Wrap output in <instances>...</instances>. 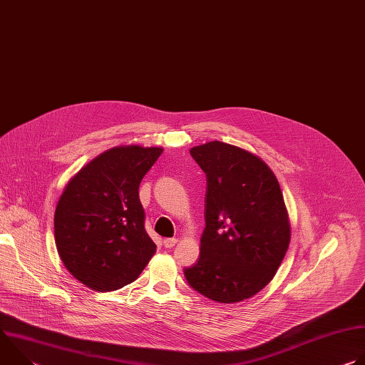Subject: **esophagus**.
I'll list each match as a JSON object with an SVG mask.
<instances>
[{"instance_id":"esophagus-1","label":"esophagus","mask_w":365,"mask_h":365,"mask_svg":"<svg viewBox=\"0 0 365 365\" xmlns=\"http://www.w3.org/2000/svg\"><path fill=\"white\" fill-rule=\"evenodd\" d=\"M176 242H178L176 238H166V240L163 241V245H165L166 248H172V247L176 245Z\"/></svg>"}]
</instances>
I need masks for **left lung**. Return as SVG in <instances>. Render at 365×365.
Returning a JSON list of instances; mask_svg holds the SVG:
<instances>
[{"instance_id": "obj_1", "label": "left lung", "mask_w": 365, "mask_h": 365, "mask_svg": "<svg viewBox=\"0 0 365 365\" xmlns=\"http://www.w3.org/2000/svg\"><path fill=\"white\" fill-rule=\"evenodd\" d=\"M206 175L205 230L187 283L218 303H237L274 277L290 242V222L273 170L248 150L222 141L190 148Z\"/></svg>"}]
</instances>
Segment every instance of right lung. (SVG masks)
I'll use <instances>...</instances> for the list:
<instances>
[{
    "label": "right lung",
    "mask_w": 365,
    "mask_h": 365,
    "mask_svg": "<svg viewBox=\"0 0 365 365\" xmlns=\"http://www.w3.org/2000/svg\"><path fill=\"white\" fill-rule=\"evenodd\" d=\"M162 153V147L118 145L68 182L55 211V241L65 267L86 287L121 289L154 255L138 187Z\"/></svg>",
    "instance_id": "right-lung-1"
}]
</instances>
